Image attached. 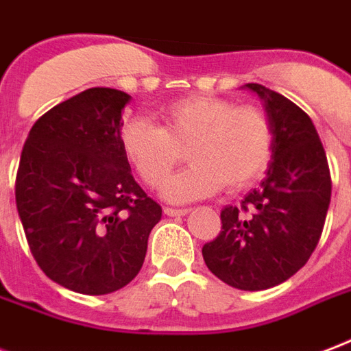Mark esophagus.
<instances>
[{
    "mask_svg": "<svg viewBox=\"0 0 351 351\" xmlns=\"http://www.w3.org/2000/svg\"><path fill=\"white\" fill-rule=\"evenodd\" d=\"M186 208H165L164 213L165 215H169V217H184V215H187Z\"/></svg>",
    "mask_w": 351,
    "mask_h": 351,
    "instance_id": "esophagus-1",
    "label": "esophagus"
}]
</instances>
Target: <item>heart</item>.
<instances>
[{
	"mask_svg": "<svg viewBox=\"0 0 351 351\" xmlns=\"http://www.w3.org/2000/svg\"><path fill=\"white\" fill-rule=\"evenodd\" d=\"M121 147L149 187L160 186L186 150L192 165L165 181L162 193L171 202H191L224 184L228 189L252 184L271 158L272 125L254 104L193 95L165 106L162 127L143 116L127 119Z\"/></svg>",
	"mask_w": 351,
	"mask_h": 351,
	"instance_id": "b5f03b06",
	"label": "heart"
}]
</instances>
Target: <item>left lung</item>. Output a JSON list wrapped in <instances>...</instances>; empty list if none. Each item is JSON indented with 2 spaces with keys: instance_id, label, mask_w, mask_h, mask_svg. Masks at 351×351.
<instances>
[{
  "instance_id": "obj_1",
  "label": "left lung",
  "mask_w": 351,
  "mask_h": 351,
  "mask_svg": "<svg viewBox=\"0 0 351 351\" xmlns=\"http://www.w3.org/2000/svg\"><path fill=\"white\" fill-rule=\"evenodd\" d=\"M272 125V156L259 187L221 211V234L202 247L208 269L241 291L280 285L317 248L331 199L324 147L311 117L282 93L248 82Z\"/></svg>"
}]
</instances>
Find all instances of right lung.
Masks as SVG:
<instances>
[{
  "label": "right lung",
  "instance_id": "add662e5",
  "mask_svg": "<svg viewBox=\"0 0 351 351\" xmlns=\"http://www.w3.org/2000/svg\"><path fill=\"white\" fill-rule=\"evenodd\" d=\"M130 95L90 88L34 123L16 175V208L45 276L108 294L138 276L162 208L134 180L121 147Z\"/></svg>",
  "mask_w": 351,
  "mask_h": 351
}]
</instances>
